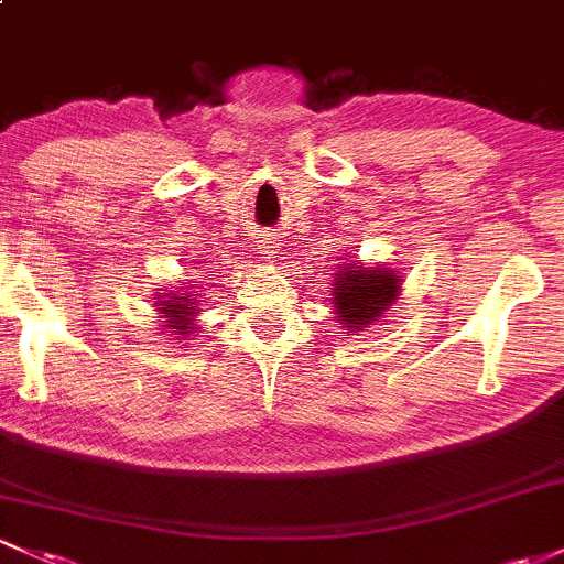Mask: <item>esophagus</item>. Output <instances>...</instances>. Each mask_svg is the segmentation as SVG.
<instances>
[{
  "label": "esophagus",
  "instance_id": "34e87169",
  "mask_svg": "<svg viewBox=\"0 0 564 564\" xmlns=\"http://www.w3.org/2000/svg\"><path fill=\"white\" fill-rule=\"evenodd\" d=\"M259 251L264 253V259H275V253L281 251V243H278L275 238H270V235H264V238L259 240Z\"/></svg>",
  "mask_w": 564,
  "mask_h": 564
}]
</instances>
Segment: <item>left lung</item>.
Masks as SVG:
<instances>
[{
	"label": "left lung",
	"mask_w": 564,
	"mask_h": 564,
	"mask_svg": "<svg viewBox=\"0 0 564 564\" xmlns=\"http://www.w3.org/2000/svg\"><path fill=\"white\" fill-rule=\"evenodd\" d=\"M401 283L404 275H399L395 268L350 259L334 272V292L329 294L334 318L345 332H367L399 300Z\"/></svg>",
	"instance_id": "left-lung-1"
}]
</instances>
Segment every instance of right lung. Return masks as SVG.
Instances as JSON below:
<instances>
[{
	"mask_svg": "<svg viewBox=\"0 0 564 564\" xmlns=\"http://www.w3.org/2000/svg\"><path fill=\"white\" fill-rule=\"evenodd\" d=\"M197 283L192 281L189 286H169V289H158V294H154V307H158L160 318H163V324H160V329L171 332V334H178V343H182L187 334H192V329H197L195 321H197V305H200L203 300H197Z\"/></svg>",
	"mask_w": 564,
	"mask_h": 564,
	"instance_id": "right-lung-1",
	"label": "right lung"
}]
</instances>
